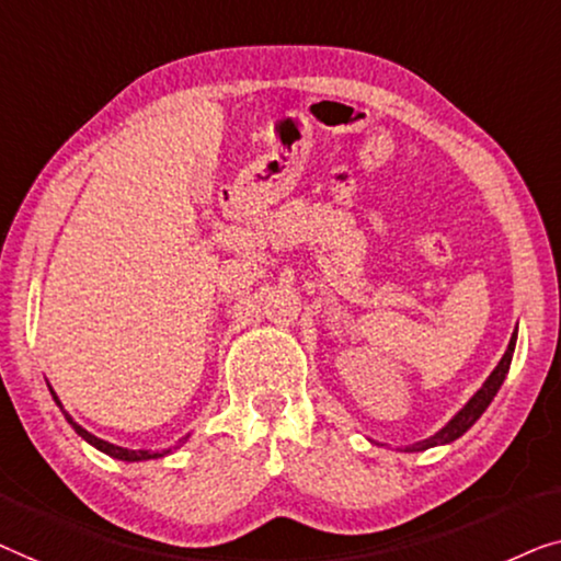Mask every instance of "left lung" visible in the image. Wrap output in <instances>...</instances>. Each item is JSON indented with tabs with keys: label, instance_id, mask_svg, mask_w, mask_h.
Returning a JSON list of instances; mask_svg holds the SVG:
<instances>
[{
	"label": "left lung",
	"instance_id": "left-lung-1",
	"mask_svg": "<svg viewBox=\"0 0 561 561\" xmlns=\"http://www.w3.org/2000/svg\"><path fill=\"white\" fill-rule=\"evenodd\" d=\"M514 348H516V333L511 335V343L506 353H503V358L499 366L493 368V374L485 378V383L480 386V389L476 391V397H472L468 404H465L460 412H457L453 420H449L445 427H442L437 435H432L427 439L422 442H414V445L404 447V453H422V449H430V447H437V445H449V442H455L457 437H462L465 432H468L472 424H476L480 420V414L485 412L488 404H491L495 393H499L503 378H506L508 368H511V358H514Z\"/></svg>",
	"mask_w": 561,
	"mask_h": 561
}]
</instances>
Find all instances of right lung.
I'll return each instance as SVG.
<instances>
[{"label":"right lung","mask_w":561,"mask_h":561,"mask_svg":"<svg viewBox=\"0 0 561 561\" xmlns=\"http://www.w3.org/2000/svg\"><path fill=\"white\" fill-rule=\"evenodd\" d=\"M50 393H53V389H50ZM53 399H55V404L60 407V401H58V397H55L53 393ZM62 409V407H60ZM66 414V420L70 422V427H73L78 435H81L85 442H89V445H93L96 449H101V453H106L108 457H116V460H124V462H139V460H154V457H162V455H168L170 449H164V453H149V449H126V447H119V445H112V442H106V439H101V437H96V435H91L89 430H83L81 424H76L73 422V416H70L68 412H62ZM187 439V437H185ZM183 442V439H180Z\"/></svg>","instance_id":"right-lung-1"}]
</instances>
